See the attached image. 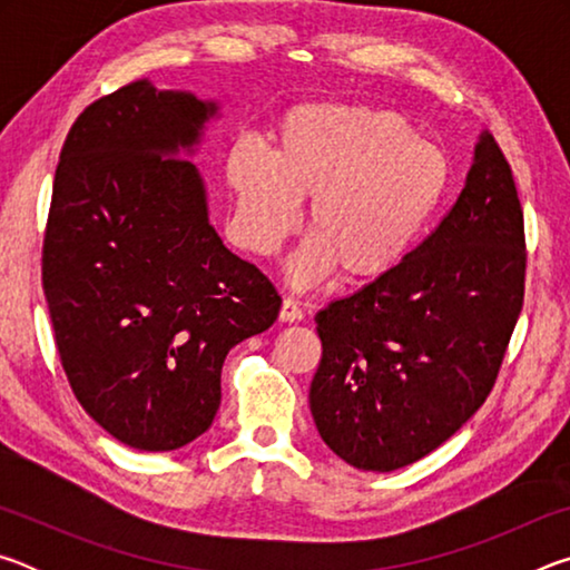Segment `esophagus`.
Masks as SVG:
<instances>
[{
	"label": "esophagus",
	"instance_id": "esophagus-1",
	"mask_svg": "<svg viewBox=\"0 0 570 570\" xmlns=\"http://www.w3.org/2000/svg\"><path fill=\"white\" fill-rule=\"evenodd\" d=\"M278 320L286 322V324L302 322L304 320V312H302V308H298V304L294 302V298H284L282 312H278Z\"/></svg>",
	"mask_w": 570,
	"mask_h": 570
}]
</instances>
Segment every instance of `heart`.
<instances>
[{"mask_svg": "<svg viewBox=\"0 0 570 570\" xmlns=\"http://www.w3.org/2000/svg\"><path fill=\"white\" fill-rule=\"evenodd\" d=\"M272 138V153L238 140L228 150L226 183L236 236L256 256L276 254L298 226V200L312 198V236L288 262L298 286L336 268L354 284L392 276L448 198V153L417 138L397 112L306 102L276 122Z\"/></svg>", "mask_w": 570, "mask_h": 570, "instance_id": "heart-1", "label": "heart"}]
</instances>
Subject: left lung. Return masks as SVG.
<instances>
[{
  "label": "left lung",
  "instance_id": "8db88e82",
  "mask_svg": "<svg viewBox=\"0 0 570 570\" xmlns=\"http://www.w3.org/2000/svg\"><path fill=\"white\" fill-rule=\"evenodd\" d=\"M523 210L508 160L478 135L465 188L392 276L316 314V430L356 470L430 455L493 390L523 308Z\"/></svg>",
  "mask_w": 570,
  "mask_h": 570
}]
</instances>
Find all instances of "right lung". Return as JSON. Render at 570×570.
Returning a JSON list of instances; mask_svg holds the SVG:
<instances>
[{
    "mask_svg": "<svg viewBox=\"0 0 570 570\" xmlns=\"http://www.w3.org/2000/svg\"><path fill=\"white\" fill-rule=\"evenodd\" d=\"M218 118V100L142 77L85 108L55 173L42 284L57 352L85 412L135 450L204 435L226 354L282 308L210 226L190 158Z\"/></svg>",
    "mask_w": 570,
    "mask_h": 570,
    "instance_id": "right-lung-1",
    "label": "right lung"
}]
</instances>
